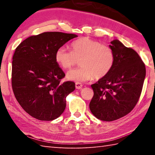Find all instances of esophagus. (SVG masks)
<instances>
[{"instance_id": "obj_1", "label": "esophagus", "mask_w": 155, "mask_h": 155, "mask_svg": "<svg viewBox=\"0 0 155 155\" xmlns=\"http://www.w3.org/2000/svg\"><path fill=\"white\" fill-rule=\"evenodd\" d=\"M75 87H76V88L78 89V90H80V89L82 88L83 85H82V83H81L77 82L75 83Z\"/></svg>"}]
</instances>
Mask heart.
I'll return each instance as SVG.
<instances>
[{
	"label": "heart",
	"instance_id": "b5f03b06",
	"mask_svg": "<svg viewBox=\"0 0 155 155\" xmlns=\"http://www.w3.org/2000/svg\"><path fill=\"white\" fill-rule=\"evenodd\" d=\"M72 51L60 47L55 52L57 62L64 69L74 66L79 61L81 66L70 70L67 78L82 82L91 79L98 80L109 74L114 64V54L109 46L88 38H82L73 41Z\"/></svg>",
	"mask_w": 155,
	"mask_h": 155
}]
</instances>
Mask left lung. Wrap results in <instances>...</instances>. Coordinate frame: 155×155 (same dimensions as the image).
<instances>
[{
    "mask_svg": "<svg viewBox=\"0 0 155 155\" xmlns=\"http://www.w3.org/2000/svg\"><path fill=\"white\" fill-rule=\"evenodd\" d=\"M111 44L114 66L106 77L91 85L94 96L90 103L94 116L107 122L121 118L132 111L140 99L146 77L145 64L135 50L117 40Z\"/></svg>",
    "mask_w": 155,
    "mask_h": 155,
    "instance_id": "obj_1",
    "label": "left lung"
}]
</instances>
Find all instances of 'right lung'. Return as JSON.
I'll return each instance as SVG.
<instances>
[{
    "label": "right lung",
    "instance_id": "add662e5",
    "mask_svg": "<svg viewBox=\"0 0 155 155\" xmlns=\"http://www.w3.org/2000/svg\"><path fill=\"white\" fill-rule=\"evenodd\" d=\"M77 35L44 32L28 37L15 50L12 61V85L23 109L35 118L51 121L64 111L66 96L75 83H61L65 73L55 59L57 50Z\"/></svg>",
    "mask_w": 155,
    "mask_h": 155
}]
</instances>
